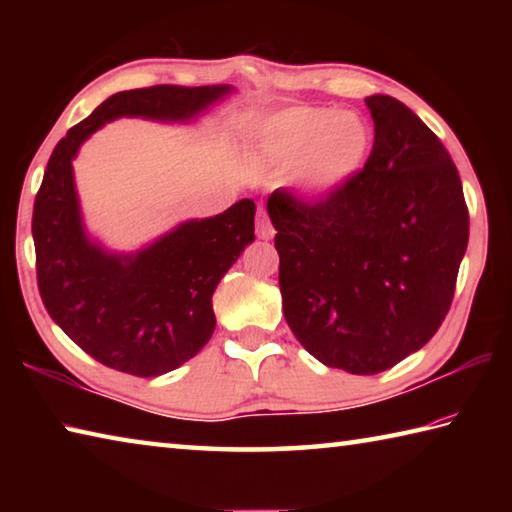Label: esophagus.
Instances as JSON below:
<instances>
[{"mask_svg":"<svg viewBox=\"0 0 512 512\" xmlns=\"http://www.w3.org/2000/svg\"><path fill=\"white\" fill-rule=\"evenodd\" d=\"M273 235H275V230H273L271 221H268L266 210H264V207H257V237L259 239H273Z\"/></svg>","mask_w":512,"mask_h":512,"instance_id":"34e87169","label":"esophagus"}]
</instances>
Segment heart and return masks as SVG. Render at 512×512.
I'll use <instances>...</instances> for the list:
<instances>
[{
  "mask_svg": "<svg viewBox=\"0 0 512 512\" xmlns=\"http://www.w3.org/2000/svg\"><path fill=\"white\" fill-rule=\"evenodd\" d=\"M372 146L368 121L352 110L296 106L277 112L259 131V149L275 160H300V185L327 196L357 173Z\"/></svg>",
  "mask_w": 512,
  "mask_h": 512,
  "instance_id": "heart-1",
  "label": "heart"
}]
</instances>
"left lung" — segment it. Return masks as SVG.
<instances>
[{
  "instance_id": "obj_1",
  "label": "left lung",
  "mask_w": 512,
  "mask_h": 512,
  "mask_svg": "<svg viewBox=\"0 0 512 512\" xmlns=\"http://www.w3.org/2000/svg\"><path fill=\"white\" fill-rule=\"evenodd\" d=\"M363 169L318 203L268 196L284 318L311 357L377 375L420 350L452 307L470 237L456 164L429 126L386 94L366 99Z\"/></svg>"
}]
</instances>
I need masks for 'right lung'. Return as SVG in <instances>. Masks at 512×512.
I'll list each match as a JSON object with an SVG mask.
<instances>
[{"label": "right lung", "mask_w": 512, "mask_h": 512, "mask_svg": "<svg viewBox=\"0 0 512 512\" xmlns=\"http://www.w3.org/2000/svg\"><path fill=\"white\" fill-rule=\"evenodd\" d=\"M230 90L153 85L117 92L51 153L31 221L40 298L54 323L103 366L158 377L203 350L216 325V284L255 241V203L241 198L210 219L180 223L137 253H108L85 235L72 160L112 119L187 121Z\"/></svg>", "instance_id": "add662e5"}]
</instances>
